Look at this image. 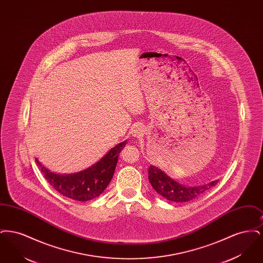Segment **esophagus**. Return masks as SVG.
Here are the masks:
<instances>
[{"mask_svg": "<svg viewBox=\"0 0 263 263\" xmlns=\"http://www.w3.org/2000/svg\"><path fill=\"white\" fill-rule=\"evenodd\" d=\"M138 131H139V130H136V132H135V136H136V135H139V132H138Z\"/></svg>", "mask_w": 263, "mask_h": 263, "instance_id": "1", "label": "esophagus"}]
</instances>
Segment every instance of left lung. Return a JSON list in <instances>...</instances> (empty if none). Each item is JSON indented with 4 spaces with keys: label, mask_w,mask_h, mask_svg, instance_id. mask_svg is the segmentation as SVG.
I'll list each match as a JSON object with an SVG mask.
<instances>
[{
    "label": "left lung",
    "mask_w": 263,
    "mask_h": 263,
    "mask_svg": "<svg viewBox=\"0 0 263 263\" xmlns=\"http://www.w3.org/2000/svg\"><path fill=\"white\" fill-rule=\"evenodd\" d=\"M149 180L153 188L167 200L173 202H187L199 196L204 191L215 186L218 180H214L207 184L200 186L187 187L176 182L168 175H165L162 170L150 165Z\"/></svg>",
    "instance_id": "left-lung-1"
}]
</instances>
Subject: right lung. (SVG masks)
Returning <instances> with one entry per match:
<instances>
[{
  "instance_id": "right-lung-1",
  "label": "right lung",
  "mask_w": 263,
  "mask_h": 263,
  "mask_svg": "<svg viewBox=\"0 0 263 263\" xmlns=\"http://www.w3.org/2000/svg\"><path fill=\"white\" fill-rule=\"evenodd\" d=\"M126 142L116 145L87 170L72 175L52 173L39 163L38 159L35 160L48 183L60 194L77 201L91 200L99 197L112 179L118 155L125 147Z\"/></svg>"
}]
</instances>
